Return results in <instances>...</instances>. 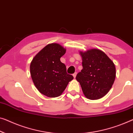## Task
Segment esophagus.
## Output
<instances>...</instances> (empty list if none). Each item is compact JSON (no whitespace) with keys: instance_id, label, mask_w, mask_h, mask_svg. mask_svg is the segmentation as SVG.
<instances>
[{"instance_id":"34e87169","label":"esophagus","mask_w":133,"mask_h":133,"mask_svg":"<svg viewBox=\"0 0 133 133\" xmlns=\"http://www.w3.org/2000/svg\"><path fill=\"white\" fill-rule=\"evenodd\" d=\"M76 74H77L76 72H75V73H73V77H74V78H76Z\"/></svg>"}]
</instances>
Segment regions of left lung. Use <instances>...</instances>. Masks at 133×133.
I'll use <instances>...</instances> for the list:
<instances>
[{
  "mask_svg": "<svg viewBox=\"0 0 133 133\" xmlns=\"http://www.w3.org/2000/svg\"><path fill=\"white\" fill-rule=\"evenodd\" d=\"M83 69L76 75L86 98L97 100L106 95L112 88L116 77L113 61L103 51L98 49L79 51Z\"/></svg>",
  "mask_w": 133,
  "mask_h": 133,
  "instance_id": "1",
  "label": "left lung"
}]
</instances>
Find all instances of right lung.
<instances>
[{"label": "right lung", "mask_w": 133, "mask_h": 133, "mask_svg": "<svg viewBox=\"0 0 133 133\" xmlns=\"http://www.w3.org/2000/svg\"><path fill=\"white\" fill-rule=\"evenodd\" d=\"M66 51L58 43H49L35 55L30 63V75L36 88L48 97L61 96L73 79L72 75L67 74L66 66L60 61Z\"/></svg>", "instance_id": "add662e5"}]
</instances>
